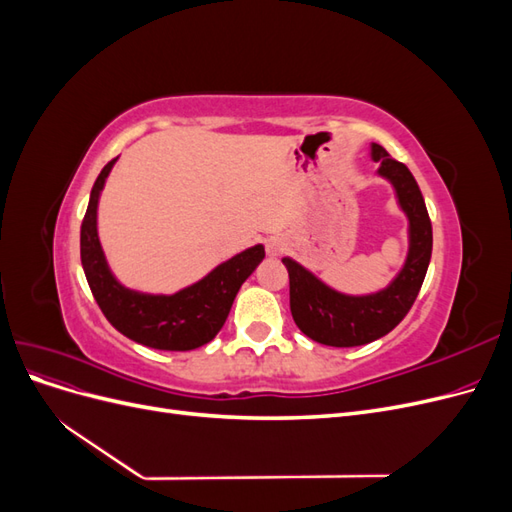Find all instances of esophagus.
<instances>
[{
    "mask_svg": "<svg viewBox=\"0 0 512 512\" xmlns=\"http://www.w3.org/2000/svg\"><path fill=\"white\" fill-rule=\"evenodd\" d=\"M286 250V241L282 237H271L267 241V254L269 256H280Z\"/></svg>",
    "mask_w": 512,
    "mask_h": 512,
    "instance_id": "34e87169",
    "label": "esophagus"
}]
</instances>
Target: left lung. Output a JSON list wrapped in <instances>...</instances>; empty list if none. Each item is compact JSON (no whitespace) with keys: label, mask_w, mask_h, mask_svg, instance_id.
<instances>
[{"label":"left lung","mask_w":512,"mask_h":512,"mask_svg":"<svg viewBox=\"0 0 512 512\" xmlns=\"http://www.w3.org/2000/svg\"><path fill=\"white\" fill-rule=\"evenodd\" d=\"M378 177L393 185L399 209L408 218V254L389 286L369 294H346L324 284L301 262L282 258L290 275V312L297 327L318 344L335 348L363 346L391 333L410 312L431 260V222L412 173L384 147L371 143Z\"/></svg>","instance_id":"1"}]
</instances>
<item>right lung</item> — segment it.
I'll return each mask as SVG.
<instances>
[{
	"instance_id": "1",
	"label": "right lung",
	"mask_w": 512,
	"mask_h": 512,
	"mask_svg": "<svg viewBox=\"0 0 512 512\" xmlns=\"http://www.w3.org/2000/svg\"><path fill=\"white\" fill-rule=\"evenodd\" d=\"M108 162L91 188L81 226V262L91 292L113 327L132 342L156 350L185 352L209 344L220 333L241 284L265 258V245H252L224 260L203 280L173 294H151L123 286L108 267L98 237V203L108 173Z\"/></svg>"
}]
</instances>
